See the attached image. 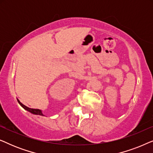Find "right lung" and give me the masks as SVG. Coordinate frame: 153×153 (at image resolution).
<instances>
[{"mask_svg":"<svg viewBox=\"0 0 153 153\" xmlns=\"http://www.w3.org/2000/svg\"><path fill=\"white\" fill-rule=\"evenodd\" d=\"M17 102H19V104L20 105L22 106V107L24 108L25 110L28 111H29L30 113H31V114H35V115H39V116H44V114H43L42 111V110H39V109H35V108H29V107H28V106H25L24 104H23L22 103V102H21L19 101V100L18 99H17Z\"/></svg>","mask_w":153,"mask_h":153,"instance_id":"obj_1","label":"right lung"}]
</instances>
